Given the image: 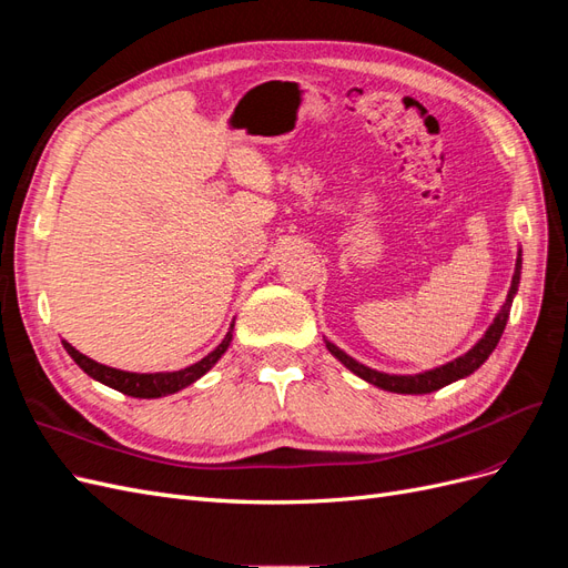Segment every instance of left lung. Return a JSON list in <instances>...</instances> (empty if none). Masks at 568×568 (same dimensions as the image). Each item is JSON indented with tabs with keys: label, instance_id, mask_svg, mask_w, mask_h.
<instances>
[{
	"label": "left lung",
	"instance_id": "1",
	"mask_svg": "<svg viewBox=\"0 0 568 568\" xmlns=\"http://www.w3.org/2000/svg\"><path fill=\"white\" fill-rule=\"evenodd\" d=\"M519 282H521V248L517 253V265H514L511 286L507 291V298H505V303L500 307V313L495 315V320L490 322L486 334L480 336L467 353L450 359V363H445L440 367L417 372V374H386V372L372 369V367H367L363 363H357V359L351 357L346 351H341L336 343L324 338L326 351H329L343 367L351 369L355 376H359V379H365L367 384H372L376 388H384V390H390V393H405V395L434 393V390H438L443 386H448L453 382L464 379V376L474 374L490 357V353L495 351L497 343H500V336H503L505 326H507L514 296H517V291H519Z\"/></svg>",
	"mask_w": 568,
	"mask_h": 568
}]
</instances>
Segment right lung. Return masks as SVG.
<instances>
[{
    "label": "right lung",
    "instance_id": "1",
    "mask_svg": "<svg viewBox=\"0 0 568 568\" xmlns=\"http://www.w3.org/2000/svg\"><path fill=\"white\" fill-rule=\"evenodd\" d=\"M232 332H234V320L230 324V332L225 334V338L217 343L215 351H211L209 355L201 357L199 363H194V365H189V367L178 369V372H146V374L125 372V369L101 365V363H97V359L75 351L68 341H61V343H63L65 353L75 359V365L84 374L92 376L94 382L104 384L113 390L125 393V395H132V398H163V395H173V393H178L186 386H192L194 382L201 379L205 372H211L217 359L225 355V351L230 348Z\"/></svg>",
    "mask_w": 568,
    "mask_h": 568
}]
</instances>
